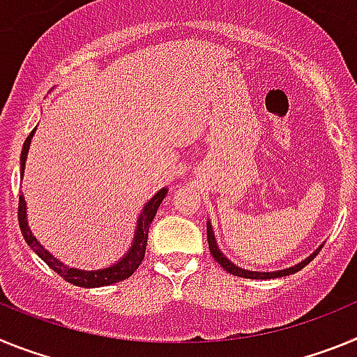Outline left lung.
Segmentation results:
<instances>
[{
    "instance_id": "obj_1",
    "label": "left lung",
    "mask_w": 357,
    "mask_h": 357,
    "mask_svg": "<svg viewBox=\"0 0 357 357\" xmlns=\"http://www.w3.org/2000/svg\"><path fill=\"white\" fill-rule=\"evenodd\" d=\"M207 243H209L211 254H213V257L218 261V263L222 264L223 270H227V272L232 273V275H236V277H245V279H277V277L291 275V273H296L298 270H302L305 264L311 263V261H313L314 257L318 255V252L321 250V247H324V245H321V247H318L317 250L313 252V254L309 255V257H305L304 261H301V263L295 264V266L286 268V270H277V272H250V270H243V268L236 266L232 261H229L225 255L222 254V250H220V248H218V245H216V238H214L213 225H211V222H207Z\"/></svg>"
}]
</instances>
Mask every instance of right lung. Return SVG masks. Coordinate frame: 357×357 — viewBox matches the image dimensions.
Listing matches in <instances>:
<instances>
[{"mask_svg": "<svg viewBox=\"0 0 357 357\" xmlns=\"http://www.w3.org/2000/svg\"><path fill=\"white\" fill-rule=\"evenodd\" d=\"M33 132H36V128L30 132V135H28L26 141H24L23 144V151H21V176H23L24 173V162H26V155L28 150H30ZM166 193H168V189L162 188L148 200V204L143 207L139 218H137V227H135L132 247L128 248L127 254L123 255L118 263L110 264L109 268H102V270H78V268H69L68 264L61 263L56 257H53V255L37 241L36 236L31 234V230L26 222V202H24L23 195L19 197V227H21V232H23V238L24 241L28 243V247L36 252L40 259L48 264L53 272L59 273L62 279L68 280V282H71V284L75 286H80V288H102V286H110L114 284V282H119V280L128 279V277L139 268V264L143 263L148 243V230H150L153 216L157 214V209H159V206L162 204Z\"/></svg>", "mask_w": 357, "mask_h": 357, "instance_id": "1", "label": "right lung"}]
</instances>
